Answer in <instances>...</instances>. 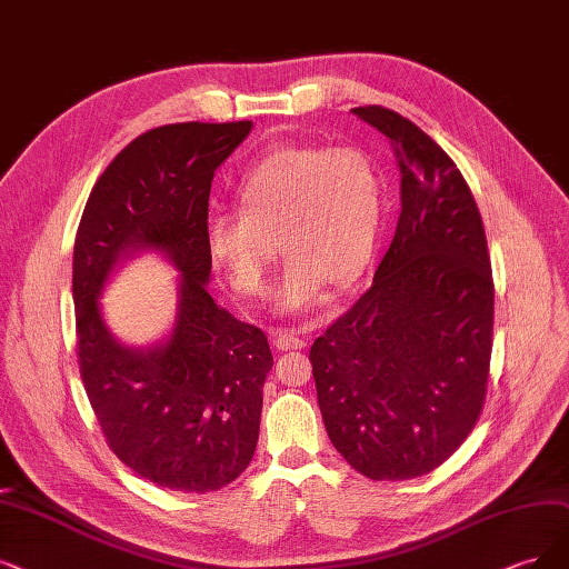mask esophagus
<instances>
[{
    "label": "esophagus",
    "mask_w": 569,
    "mask_h": 569,
    "mask_svg": "<svg viewBox=\"0 0 569 569\" xmlns=\"http://www.w3.org/2000/svg\"><path fill=\"white\" fill-rule=\"evenodd\" d=\"M272 346L278 350H301L306 346V338L293 329H280L272 336Z\"/></svg>",
    "instance_id": "34e87169"
}]
</instances>
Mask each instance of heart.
I'll use <instances>...</instances> for the list:
<instances>
[{
	"instance_id": "1",
	"label": "heart",
	"mask_w": 569,
	"mask_h": 569,
	"mask_svg": "<svg viewBox=\"0 0 569 569\" xmlns=\"http://www.w3.org/2000/svg\"><path fill=\"white\" fill-rule=\"evenodd\" d=\"M236 198L238 210L208 217L206 252L242 299L266 291L278 247L287 259L272 299L282 315L317 308L331 282H355L373 254L382 184L361 149H272L242 172Z\"/></svg>"
}]
</instances>
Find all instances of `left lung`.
Here are the masks:
<instances>
[{
    "label": "left lung",
    "instance_id": "left-lung-1",
    "mask_svg": "<svg viewBox=\"0 0 569 569\" xmlns=\"http://www.w3.org/2000/svg\"><path fill=\"white\" fill-rule=\"evenodd\" d=\"M357 119L390 140L401 212L373 284L310 348L333 448L373 481L446 462L483 408L492 350V268L483 221L450 156L385 107Z\"/></svg>",
    "mask_w": 569,
    "mask_h": 569
}]
</instances>
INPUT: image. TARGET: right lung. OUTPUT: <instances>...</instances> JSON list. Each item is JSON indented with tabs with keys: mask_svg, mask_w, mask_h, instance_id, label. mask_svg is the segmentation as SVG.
Masks as SVG:
<instances>
[{
	"mask_svg": "<svg viewBox=\"0 0 569 569\" xmlns=\"http://www.w3.org/2000/svg\"><path fill=\"white\" fill-rule=\"evenodd\" d=\"M252 130L174 123L132 140L102 172L74 240L79 369L109 448L142 479L181 492L236 481L254 456L268 340L210 297L206 252L214 170ZM153 251L178 270L169 333L128 347L110 333L101 291L123 262Z\"/></svg>",
	"mask_w": 569,
	"mask_h": 569,
	"instance_id": "right-lung-1",
	"label": "right lung"
}]
</instances>
